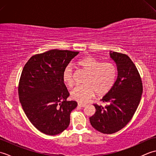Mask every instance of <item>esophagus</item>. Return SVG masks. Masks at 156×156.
I'll use <instances>...</instances> for the list:
<instances>
[{"mask_svg": "<svg viewBox=\"0 0 156 156\" xmlns=\"http://www.w3.org/2000/svg\"><path fill=\"white\" fill-rule=\"evenodd\" d=\"M78 107H86V106H87V105L83 104V103H78Z\"/></svg>", "mask_w": 156, "mask_h": 156, "instance_id": "1", "label": "esophagus"}]
</instances>
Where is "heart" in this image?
I'll return each instance as SVG.
<instances>
[{"label":"heart","mask_w":156,"mask_h":156,"mask_svg":"<svg viewBox=\"0 0 156 156\" xmlns=\"http://www.w3.org/2000/svg\"><path fill=\"white\" fill-rule=\"evenodd\" d=\"M77 65L87 76L84 84L78 85L71 91L74 100L82 103L88 102L96 92L99 96L105 95L114 87L117 77V68L112 62H101L90 56H85L77 62ZM62 80L68 87H72L73 69L70 65L66 66L62 72Z\"/></svg>","instance_id":"heart-1"}]
</instances>
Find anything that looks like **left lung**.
<instances>
[{
	"instance_id": "1",
	"label": "left lung",
	"mask_w": 156,
	"mask_h": 156,
	"mask_svg": "<svg viewBox=\"0 0 156 156\" xmlns=\"http://www.w3.org/2000/svg\"><path fill=\"white\" fill-rule=\"evenodd\" d=\"M117 68L114 87L102 98L105 107L94 105L96 112L90 117L91 125L102 133L112 134L125 127L136 111L143 92L136 66L128 55L109 51Z\"/></svg>"
}]
</instances>
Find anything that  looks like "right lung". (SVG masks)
<instances>
[{
  "instance_id": "1",
  "label": "right lung",
  "mask_w": 156,
  "mask_h": 156,
  "mask_svg": "<svg viewBox=\"0 0 156 156\" xmlns=\"http://www.w3.org/2000/svg\"><path fill=\"white\" fill-rule=\"evenodd\" d=\"M79 51L52 49L29 59L23 69L19 97L28 119L42 133L55 135L68 128L77 107L62 80V72Z\"/></svg>"
}]
</instances>
